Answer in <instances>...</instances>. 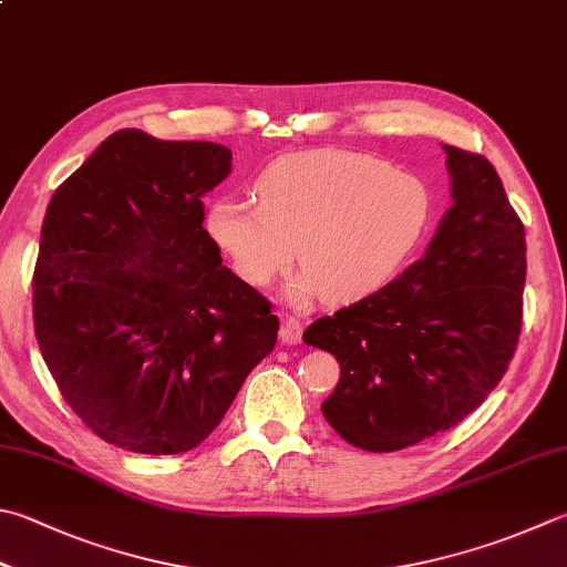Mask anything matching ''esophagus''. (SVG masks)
Masks as SVG:
<instances>
[{
    "label": "esophagus",
    "mask_w": 567,
    "mask_h": 567,
    "mask_svg": "<svg viewBox=\"0 0 567 567\" xmlns=\"http://www.w3.org/2000/svg\"><path fill=\"white\" fill-rule=\"evenodd\" d=\"M301 336H303V323L293 316H286L281 320V330H279V338L281 343L286 346H298L301 343Z\"/></svg>",
    "instance_id": "1"
}]
</instances>
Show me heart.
I'll return each mask as SVG.
<instances>
[{
    "mask_svg": "<svg viewBox=\"0 0 567 567\" xmlns=\"http://www.w3.org/2000/svg\"><path fill=\"white\" fill-rule=\"evenodd\" d=\"M256 197H227L207 215L209 237L249 286L306 269L293 301H360L388 284L422 241L432 195L420 177L365 153L316 147L264 169Z\"/></svg>",
    "mask_w": 567,
    "mask_h": 567,
    "instance_id": "heart-1",
    "label": "heart"
}]
</instances>
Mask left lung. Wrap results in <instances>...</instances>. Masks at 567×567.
<instances>
[{
	"label": "left lung",
	"instance_id": "obj_1",
	"mask_svg": "<svg viewBox=\"0 0 567 567\" xmlns=\"http://www.w3.org/2000/svg\"><path fill=\"white\" fill-rule=\"evenodd\" d=\"M444 153L452 207L422 259L303 333L340 362L323 416L365 452L452 430L488 398L518 346L526 231L484 155Z\"/></svg>",
	"mask_w": 567,
	"mask_h": 567
}]
</instances>
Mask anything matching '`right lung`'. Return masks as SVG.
Masks as SVG:
<instances>
[{"label":"right lung","mask_w":567,"mask_h":567,"mask_svg":"<svg viewBox=\"0 0 567 567\" xmlns=\"http://www.w3.org/2000/svg\"><path fill=\"white\" fill-rule=\"evenodd\" d=\"M229 173V147L125 127L49 202L39 350L69 408L121 450H195L276 346L271 303L202 227V195Z\"/></svg>","instance_id":"add662e5"}]
</instances>
